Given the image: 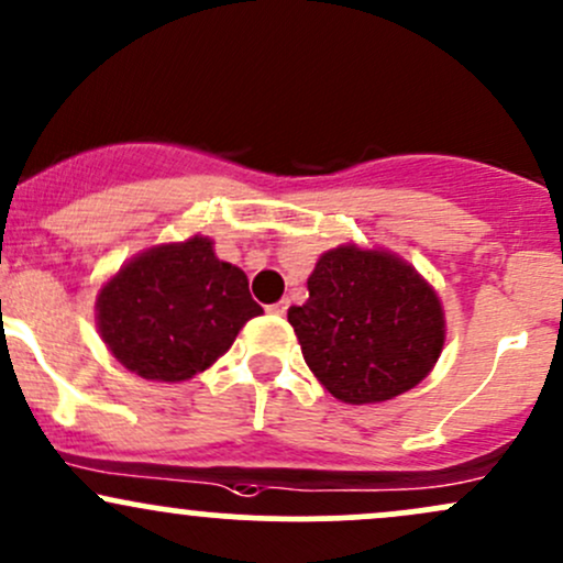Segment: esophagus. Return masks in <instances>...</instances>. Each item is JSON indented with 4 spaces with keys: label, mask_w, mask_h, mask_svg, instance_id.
<instances>
[{
    "label": "esophagus",
    "mask_w": 563,
    "mask_h": 563,
    "mask_svg": "<svg viewBox=\"0 0 563 563\" xmlns=\"http://www.w3.org/2000/svg\"><path fill=\"white\" fill-rule=\"evenodd\" d=\"M268 313H274V317H282L284 311H287V300H279V303H271L268 308H265Z\"/></svg>",
    "instance_id": "34e87169"
}]
</instances>
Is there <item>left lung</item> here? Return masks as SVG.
I'll use <instances>...</instances> for the list:
<instances>
[{"mask_svg":"<svg viewBox=\"0 0 563 563\" xmlns=\"http://www.w3.org/2000/svg\"><path fill=\"white\" fill-rule=\"evenodd\" d=\"M306 365L332 397L384 402L413 389L445 341L432 287L400 257L338 246L308 276V300L287 311Z\"/></svg>","mask_w":563,"mask_h":563,"instance_id":"1","label":"left lung"}]
</instances>
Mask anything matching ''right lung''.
<instances>
[{
  "instance_id": "1",
  "label": "right lung",
  "mask_w": 563,
  "mask_h": 563,
  "mask_svg": "<svg viewBox=\"0 0 563 563\" xmlns=\"http://www.w3.org/2000/svg\"><path fill=\"white\" fill-rule=\"evenodd\" d=\"M99 332L136 376L185 380L231 349L263 313L241 268L214 257L211 241L166 244L131 260L101 289Z\"/></svg>"
}]
</instances>
